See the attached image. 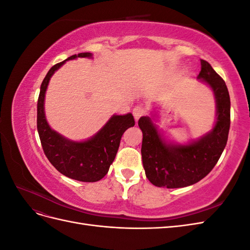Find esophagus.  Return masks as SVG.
Segmentation results:
<instances>
[{
  "mask_svg": "<svg viewBox=\"0 0 250 250\" xmlns=\"http://www.w3.org/2000/svg\"><path fill=\"white\" fill-rule=\"evenodd\" d=\"M132 113H133V117H134V119L138 121L141 117H143V116L145 115V113H146L145 106H144V105H142V104L137 105V106H135V107L133 108Z\"/></svg>",
  "mask_w": 250,
  "mask_h": 250,
  "instance_id": "34e87169",
  "label": "esophagus"
}]
</instances>
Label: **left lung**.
Returning a JSON list of instances; mask_svg holds the SVG:
<instances>
[{
	"mask_svg": "<svg viewBox=\"0 0 250 250\" xmlns=\"http://www.w3.org/2000/svg\"><path fill=\"white\" fill-rule=\"evenodd\" d=\"M198 79L213 89L217 119L213 129L187 145L166 142L149 117H142L139 126L143 132L142 160L146 177L160 188H185L198 183L213 170L229 139L230 99L224 80L211 65L201 59Z\"/></svg>",
	"mask_w": 250,
	"mask_h": 250,
	"instance_id": "1",
	"label": "left lung"
}]
</instances>
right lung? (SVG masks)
Instances as JSON below:
<instances>
[{"instance_id":"right-lung-1","label":"right lung","mask_w":250,"mask_h":250,"mask_svg":"<svg viewBox=\"0 0 250 250\" xmlns=\"http://www.w3.org/2000/svg\"><path fill=\"white\" fill-rule=\"evenodd\" d=\"M77 57L89 58L92 54L79 53L66 60ZM66 60L53 65L42 83L37 101V131L44 154L57 171L75 180L95 183L107 174L118 152L121 138L126 129L134 126V119L131 113L113 115L93 138L84 142L70 141L51 129L44 116V95L52 75Z\"/></svg>"}]
</instances>
